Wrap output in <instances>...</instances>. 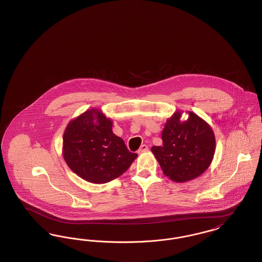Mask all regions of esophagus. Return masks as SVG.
I'll use <instances>...</instances> for the list:
<instances>
[{"mask_svg": "<svg viewBox=\"0 0 262 262\" xmlns=\"http://www.w3.org/2000/svg\"><path fill=\"white\" fill-rule=\"evenodd\" d=\"M148 150V146L146 145V144H142L140 147H139V149L137 150V153H142V152H146Z\"/></svg>", "mask_w": 262, "mask_h": 262, "instance_id": "esophagus-1", "label": "esophagus"}]
</instances>
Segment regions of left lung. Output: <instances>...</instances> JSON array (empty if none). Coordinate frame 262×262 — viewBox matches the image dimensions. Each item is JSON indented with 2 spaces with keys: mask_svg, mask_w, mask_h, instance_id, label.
<instances>
[{
  "mask_svg": "<svg viewBox=\"0 0 262 262\" xmlns=\"http://www.w3.org/2000/svg\"><path fill=\"white\" fill-rule=\"evenodd\" d=\"M181 115L177 111L167 120L162 146L151 148L164 174L177 183L191 181L204 173L216 148L210 125L192 112H188L187 121L181 122Z\"/></svg>",
  "mask_w": 262,
  "mask_h": 262,
  "instance_id": "obj_1",
  "label": "left lung"
}]
</instances>
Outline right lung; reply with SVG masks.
I'll use <instances>...</instances> for the list:
<instances>
[{
    "label": "right lung",
    "instance_id": "add662e5",
    "mask_svg": "<svg viewBox=\"0 0 262 262\" xmlns=\"http://www.w3.org/2000/svg\"><path fill=\"white\" fill-rule=\"evenodd\" d=\"M113 123L98 109L71 121L62 137V156L72 171L93 184L124 174L137 157L112 130Z\"/></svg>",
    "mask_w": 262,
    "mask_h": 262
}]
</instances>
